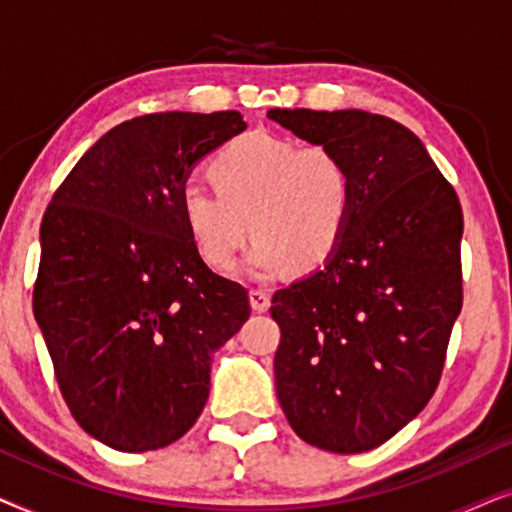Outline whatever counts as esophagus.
<instances>
[{"instance_id":"1","label":"esophagus","mask_w":512,"mask_h":512,"mask_svg":"<svg viewBox=\"0 0 512 512\" xmlns=\"http://www.w3.org/2000/svg\"><path fill=\"white\" fill-rule=\"evenodd\" d=\"M249 303L254 312H268L270 307V293L263 289H251L249 291Z\"/></svg>"}]
</instances>
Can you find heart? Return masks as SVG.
Returning a JSON list of instances; mask_svg holds the SVG:
<instances>
[{"label": "heart", "mask_w": 512, "mask_h": 512, "mask_svg": "<svg viewBox=\"0 0 512 512\" xmlns=\"http://www.w3.org/2000/svg\"><path fill=\"white\" fill-rule=\"evenodd\" d=\"M214 188L186 186L179 214L198 254L214 270L235 268L244 240L254 277H275L293 263L319 268L345 240L354 214V181L326 146L251 132L228 142L207 165Z\"/></svg>", "instance_id": "b5f03b06"}]
</instances>
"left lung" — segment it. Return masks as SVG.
I'll return each instance as SVG.
<instances>
[{"mask_svg": "<svg viewBox=\"0 0 512 512\" xmlns=\"http://www.w3.org/2000/svg\"><path fill=\"white\" fill-rule=\"evenodd\" d=\"M345 160L354 214L319 270L272 296L275 387L305 443L359 454L431 401L461 312L464 216L415 132L361 109H270Z\"/></svg>", "mask_w": 512, "mask_h": 512, "instance_id": "8db88e82", "label": "left lung"}]
</instances>
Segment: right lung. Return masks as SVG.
<instances>
[{
	"label": "right lung",
	"mask_w": 512,
	"mask_h": 512,
	"mask_svg": "<svg viewBox=\"0 0 512 512\" xmlns=\"http://www.w3.org/2000/svg\"><path fill=\"white\" fill-rule=\"evenodd\" d=\"M240 111L146 114L83 153L41 221L34 319L79 426L121 452L195 424L212 354L249 319L247 289L202 261L179 193Z\"/></svg>",
	"instance_id": "add662e5"
}]
</instances>
